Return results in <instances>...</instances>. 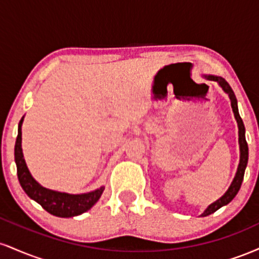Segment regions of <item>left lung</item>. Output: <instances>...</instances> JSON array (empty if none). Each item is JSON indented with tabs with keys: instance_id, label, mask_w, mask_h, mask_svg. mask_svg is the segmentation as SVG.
Segmentation results:
<instances>
[{
	"instance_id": "8db88e82",
	"label": "left lung",
	"mask_w": 259,
	"mask_h": 259,
	"mask_svg": "<svg viewBox=\"0 0 259 259\" xmlns=\"http://www.w3.org/2000/svg\"><path fill=\"white\" fill-rule=\"evenodd\" d=\"M204 78H207L208 80H212V81H215L217 84L222 88V90L228 95L229 99H230L231 102V108H233L234 112V117L236 119L237 123V127H239V148H240V160H239V165H237V170L235 173V177L233 181H231L230 186L228 187V190L225 191V194L222 196L221 198L210 203L206 209L203 210V213L200 217H207L212 213H214L215 210H218L219 208H222L223 206H227L228 203H230L231 201L234 200L235 196L237 195L239 192L240 187H241L242 180H243V175H245V170L246 167H247V162H248V146L247 142H246V138H245V125H243V121L241 119L239 114V108H237V100L236 96H235L233 89L230 88V85L225 81V79H223L222 76H217V75H204Z\"/></svg>"
}]
</instances>
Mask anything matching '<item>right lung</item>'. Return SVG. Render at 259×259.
I'll list each match as a JSON object with an SVG mask.
<instances>
[{
  "label": "right lung",
  "mask_w": 259,
  "mask_h": 259,
  "mask_svg": "<svg viewBox=\"0 0 259 259\" xmlns=\"http://www.w3.org/2000/svg\"><path fill=\"white\" fill-rule=\"evenodd\" d=\"M24 117L22 118L18 125V136L14 146V160L17 164V174L20 186L25 194L41 204L45 210L51 214L61 218H72L88 212L95 203L100 200L105 186H100L94 191L85 194H68V192L56 191L46 189L32 178V175L26 165L24 154L22 148V125Z\"/></svg>",
  "instance_id": "add662e5"
}]
</instances>
